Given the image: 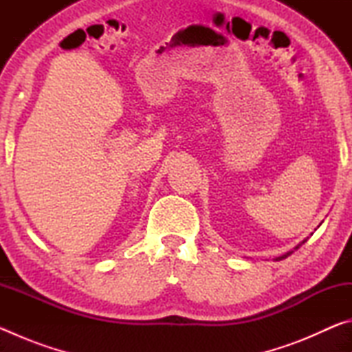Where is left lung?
Returning <instances> with one entry per match:
<instances>
[{"mask_svg":"<svg viewBox=\"0 0 352 352\" xmlns=\"http://www.w3.org/2000/svg\"><path fill=\"white\" fill-rule=\"evenodd\" d=\"M306 241H302L301 243H305ZM301 243H300V245H301ZM300 245H298V247H295V250L296 248H300ZM292 253H294V252H289V253H285V254H283V256H279V258H276V261H281V259H285V258H287V256H290Z\"/></svg>","mask_w":352,"mask_h":352,"instance_id":"1","label":"left lung"}]
</instances>
